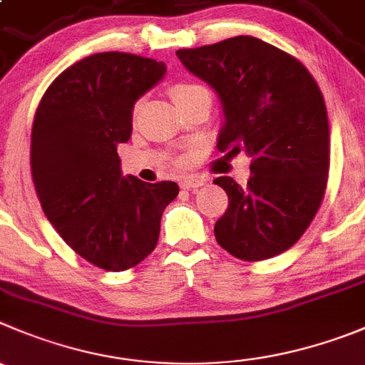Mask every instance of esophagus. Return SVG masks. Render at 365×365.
Segmentation results:
<instances>
[{"label":"esophagus","mask_w":365,"mask_h":365,"mask_svg":"<svg viewBox=\"0 0 365 365\" xmlns=\"http://www.w3.org/2000/svg\"><path fill=\"white\" fill-rule=\"evenodd\" d=\"M179 185L182 190H195L204 185V180L199 179V177H185V179H180Z\"/></svg>","instance_id":"1"}]
</instances>
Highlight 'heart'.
<instances>
[{"mask_svg":"<svg viewBox=\"0 0 365 365\" xmlns=\"http://www.w3.org/2000/svg\"><path fill=\"white\" fill-rule=\"evenodd\" d=\"M170 93H172L173 102L179 107H185L200 98H211L210 91L204 86L195 84V82H177L172 86Z\"/></svg>","mask_w":365,"mask_h":365,"instance_id":"heart-1","label":"heart"}]
</instances>
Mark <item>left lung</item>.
Masks as SVG:
<instances>
[{
    "mask_svg": "<svg viewBox=\"0 0 365 365\" xmlns=\"http://www.w3.org/2000/svg\"><path fill=\"white\" fill-rule=\"evenodd\" d=\"M177 57L220 100L218 150L251 158L245 188L231 177L213 180L229 197L215 238L247 262L281 255L307 231L324 195L329 128L321 89L299 61L251 36Z\"/></svg>",
    "mask_w": 365,
    "mask_h": 365,
    "instance_id": "left-lung-1",
    "label": "left lung"
}]
</instances>
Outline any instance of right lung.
Masks as SVG:
<instances>
[{"instance_id":"obj_1","label":"right lung","mask_w":365,"mask_h":365,"mask_svg":"<svg viewBox=\"0 0 365 365\" xmlns=\"http://www.w3.org/2000/svg\"><path fill=\"white\" fill-rule=\"evenodd\" d=\"M165 75L154 58L89 55L62 71L37 107L30 165L41 206L66 244L100 269L143 262L179 193L172 180L123 175L116 150L133 134L136 102Z\"/></svg>"}]
</instances>
